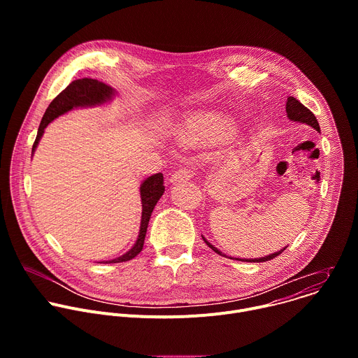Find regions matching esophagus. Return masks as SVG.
Wrapping results in <instances>:
<instances>
[{
  "label": "esophagus",
  "instance_id": "esophagus-1",
  "mask_svg": "<svg viewBox=\"0 0 358 358\" xmlns=\"http://www.w3.org/2000/svg\"><path fill=\"white\" fill-rule=\"evenodd\" d=\"M194 176H195V171H194V169L182 167V169L177 170V171L173 174V177H171V181H173V182H184V181H188V180H191Z\"/></svg>",
  "mask_w": 358,
  "mask_h": 358
}]
</instances>
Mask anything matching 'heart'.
Wrapping results in <instances>:
<instances>
[{
  "label": "heart",
  "instance_id": "obj_1",
  "mask_svg": "<svg viewBox=\"0 0 358 358\" xmlns=\"http://www.w3.org/2000/svg\"><path fill=\"white\" fill-rule=\"evenodd\" d=\"M231 129L229 122L218 115H198L189 119L180 130L184 141H208L224 136Z\"/></svg>",
  "mask_w": 358,
  "mask_h": 358
}]
</instances>
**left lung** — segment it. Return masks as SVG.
I'll list each match as a JSON object with an SVG mask.
<instances>
[{
    "label": "left lung",
    "instance_id": "8db88e82",
    "mask_svg": "<svg viewBox=\"0 0 358 358\" xmlns=\"http://www.w3.org/2000/svg\"><path fill=\"white\" fill-rule=\"evenodd\" d=\"M286 113H287V117H289L290 120L299 122V123H306V124H309L310 127H313L315 130L320 131V126H319V122H317L316 116H315L308 108H304V106L300 103V101H299L296 97H293V96H289V97H287V101H286ZM202 239H203V242H206L214 252H217L218 255H222V257H227V255H224L218 248H215L214 245H211L206 238L202 236ZM285 249H286V246H285L283 249L275 252V253L268 255V257H264V258H255V259H239V258H236V261H243V262H266V261L275 259V258L278 257V255L282 253ZM227 258H228V257H227ZM231 259H232V258H231Z\"/></svg>",
    "mask_w": 358,
    "mask_h": 358
}]
</instances>
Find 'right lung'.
<instances>
[{"label":"right lung","instance_id":"right-lung-1","mask_svg":"<svg viewBox=\"0 0 358 358\" xmlns=\"http://www.w3.org/2000/svg\"><path fill=\"white\" fill-rule=\"evenodd\" d=\"M113 96H115L113 87L105 85L103 82H99L96 79H89V78L73 80L65 90H62L52 101H50V105L48 106L45 115L41 120L35 143L32 145V155H34V151L45 131V127L50 122L68 113L69 110H72L75 108L103 105V103H106V101L112 100ZM163 194H164V177L162 173L151 176L141 182L140 196H141V208L143 210H141V222H140L138 238H137L136 243L133 245V248L129 249L124 255H122V257L112 259V261H106L103 264L126 262V261H130L134 257H137V255L141 252L151 213H152V210H155L157 201L162 198Z\"/></svg>","mask_w":358,"mask_h":358}]
</instances>
